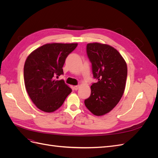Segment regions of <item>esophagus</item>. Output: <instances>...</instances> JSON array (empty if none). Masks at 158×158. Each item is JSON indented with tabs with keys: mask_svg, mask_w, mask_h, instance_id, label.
Listing matches in <instances>:
<instances>
[{
	"mask_svg": "<svg viewBox=\"0 0 158 158\" xmlns=\"http://www.w3.org/2000/svg\"><path fill=\"white\" fill-rule=\"evenodd\" d=\"M79 88H80V85H75V86L74 87V89H75V90H78Z\"/></svg>",
	"mask_w": 158,
	"mask_h": 158,
	"instance_id": "esophagus-1",
	"label": "esophagus"
}]
</instances>
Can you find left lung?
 <instances>
[{
  "label": "left lung",
  "mask_w": 158,
  "mask_h": 158,
  "mask_svg": "<svg viewBox=\"0 0 158 158\" xmlns=\"http://www.w3.org/2000/svg\"><path fill=\"white\" fill-rule=\"evenodd\" d=\"M86 52L94 78L98 81L91 85V95L84 103L95 115L102 116L111 111L123 96L127 66L118 51L110 45L88 44Z\"/></svg>",
  "instance_id": "8db88e82"
}]
</instances>
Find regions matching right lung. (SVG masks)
Returning a JSON list of instances; mask_svg holds the SVG:
<instances>
[{"label":"right lung","instance_id":"right-lung-1","mask_svg":"<svg viewBox=\"0 0 158 158\" xmlns=\"http://www.w3.org/2000/svg\"><path fill=\"white\" fill-rule=\"evenodd\" d=\"M77 44H48L27 56L23 68L25 86L30 99L38 109L47 113L58 109L72 89L63 80H56L63 74L66 57Z\"/></svg>","mask_w":158,"mask_h":158}]
</instances>
